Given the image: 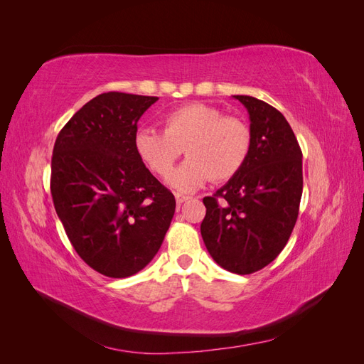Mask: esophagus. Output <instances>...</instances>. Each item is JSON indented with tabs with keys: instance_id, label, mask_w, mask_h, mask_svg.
Segmentation results:
<instances>
[{
	"instance_id": "34e87169",
	"label": "esophagus",
	"mask_w": 364,
	"mask_h": 364,
	"mask_svg": "<svg viewBox=\"0 0 364 364\" xmlns=\"http://www.w3.org/2000/svg\"><path fill=\"white\" fill-rule=\"evenodd\" d=\"M176 196V202H178L179 205L181 203H183V202H186V200H188V199H191V197L190 196H183V194H174Z\"/></svg>"
}]
</instances>
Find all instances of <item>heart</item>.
Segmentation results:
<instances>
[{
    "mask_svg": "<svg viewBox=\"0 0 364 364\" xmlns=\"http://www.w3.org/2000/svg\"><path fill=\"white\" fill-rule=\"evenodd\" d=\"M250 146V130L243 121L203 103L186 105L165 115L164 132L142 129L135 136L138 156L161 178H167L185 150L190 158L168 179L182 193L194 191L209 179H232L245 167Z\"/></svg>",
    "mask_w": 364,
    "mask_h": 364,
    "instance_id": "heart-1",
    "label": "heart"
}]
</instances>
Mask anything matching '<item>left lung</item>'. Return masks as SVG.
Segmentation results:
<instances>
[{
  "mask_svg": "<svg viewBox=\"0 0 364 364\" xmlns=\"http://www.w3.org/2000/svg\"><path fill=\"white\" fill-rule=\"evenodd\" d=\"M252 146L241 171L205 197L203 243L220 267L249 274L266 267L287 245L302 197V151L285 117L249 95Z\"/></svg>",
  "mask_w": 364,
  "mask_h": 364,
  "instance_id": "left-lung-1",
  "label": "left lung"
}]
</instances>
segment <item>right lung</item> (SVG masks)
I'll use <instances>...</instances> for the list:
<instances>
[{"label":"right lung","mask_w":364,"mask_h":364,"mask_svg":"<svg viewBox=\"0 0 364 364\" xmlns=\"http://www.w3.org/2000/svg\"><path fill=\"white\" fill-rule=\"evenodd\" d=\"M156 100L124 92L97 95L54 142V208L79 257L109 278L144 269L174 215V196L135 149L138 119Z\"/></svg>","instance_id":"obj_1"}]
</instances>
